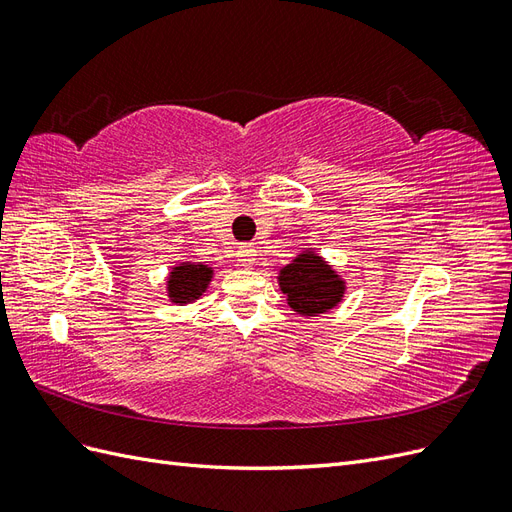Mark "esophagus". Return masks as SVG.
<instances>
[{
    "instance_id": "obj_1",
    "label": "esophagus",
    "mask_w": 512,
    "mask_h": 512,
    "mask_svg": "<svg viewBox=\"0 0 512 512\" xmlns=\"http://www.w3.org/2000/svg\"><path fill=\"white\" fill-rule=\"evenodd\" d=\"M237 256H239L241 267H252L254 260H256V252H254L252 245H241V250H239Z\"/></svg>"
}]
</instances>
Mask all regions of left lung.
Wrapping results in <instances>:
<instances>
[{
  "label": "left lung",
  "instance_id": "8db88e82",
  "mask_svg": "<svg viewBox=\"0 0 512 512\" xmlns=\"http://www.w3.org/2000/svg\"><path fill=\"white\" fill-rule=\"evenodd\" d=\"M280 288L288 305L301 316L329 312L344 297V282L327 262L316 254H301L280 271Z\"/></svg>",
  "mask_w": 512,
  "mask_h": 512
}]
</instances>
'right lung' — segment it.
<instances>
[{
    "instance_id": "add662e5",
    "label": "right lung",
    "mask_w": 512,
    "mask_h": 512,
    "mask_svg": "<svg viewBox=\"0 0 512 512\" xmlns=\"http://www.w3.org/2000/svg\"><path fill=\"white\" fill-rule=\"evenodd\" d=\"M211 267L196 265V262H181L179 267L170 271L168 297L177 305L196 301L205 292L211 280Z\"/></svg>"
}]
</instances>
